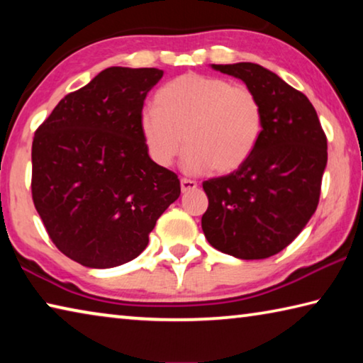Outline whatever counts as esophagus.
Returning <instances> with one entry per match:
<instances>
[{
	"mask_svg": "<svg viewBox=\"0 0 363 363\" xmlns=\"http://www.w3.org/2000/svg\"><path fill=\"white\" fill-rule=\"evenodd\" d=\"M194 189H196V182L195 181L186 179V177H184V179H181V190H182L184 194L190 192V190H194Z\"/></svg>",
	"mask_w": 363,
	"mask_h": 363,
	"instance_id": "1",
	"label": "esophagus"
}]
</instances>
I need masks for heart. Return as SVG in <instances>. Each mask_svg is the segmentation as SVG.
<instances>
[{
  "mask_svg": "<svg viewBox=\"0 0 363 363\" xmlns=\"http://www.w3.org/2000/svg\"><path fill=\"white\" fill-rule=\"evenodd\" d=\"M144 110L139 130L152 162L167 168L189 149L182 168L189 174L242 168L259 144L264 112L257 96L229 79L184 73L163 84Z\"/></svg>",
  "mask_w": 363,
  "mask_h": 363,
  "instance_id": "1",
  "label": "heart"
}]
</instances>
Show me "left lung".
I'll return each instance as SVG.
<instances>
[{"mask_svg": "<svg viewBox=\"0 0 363 363\" xmlns=\"http://www.w3.org/2000/svg\"><path fill=\"white\" fill-rule=\"evenodd\" d=\"M257 96L264 126L242 168L203 182L208 210L201 229L211 247L238 259H264L296 238L320 199L327 136L301 91L251 62L211 65Z\"/></svg>", "mask_w": 363, "mask_h": 363, "instance_id": "8db88e82", "label": "left lung"}]
</instances>
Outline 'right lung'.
<instances>
[{
    "mask_svg": "<svg viewBox=\"0 0 363 363\" xmlns=\"http://www.w3.org/2000/svg\"><path fill=\"white\" fill-rule=\"evenodd\" d=\"M158 69L110 67L67 94L35 133L32 196L52 243L86 267L138 257L167 208L176 173L158 167L139 130Z\"/></svg>",
    "mask_w": 363,
    "mask_h": 363,
    "instance_id": "add662e5",
    "label": "right lung"
}]
</instances>
